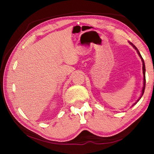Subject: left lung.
<instances>
[{
	"label": "left lung",
	"mask_w": 154,
	"mask_h": 154,
	"mask_svg": "<svg viewBox=\"0 0 154 154\" xmlns=\"http://www.w3.org/2000/svg\"><path fill=\"white\" fill-rule=\"evenodd\" d=\"M128 43L130 44V45H131L132 47H133V48H134V49H136V51H137V52L138 53V54H139V57L140 58V59H141V61H142V62H143V88H142V91H141V94H140V97L139 98V99H138V100L136 101V103H134L133 105H132V106H134V105H136V104L139 102V100L140 98H141V97H142V96L143 95V93H144V92H145V83H146V80H145V62H144V60H143V58H142V56H141V55H140V52H139V51L138 50V49L136 48V47H135V45H134L133 44H132L131 42H129L128 41Z\"/></svg>",
	"instance_id": "left-lung-1"
}]
</instances>
